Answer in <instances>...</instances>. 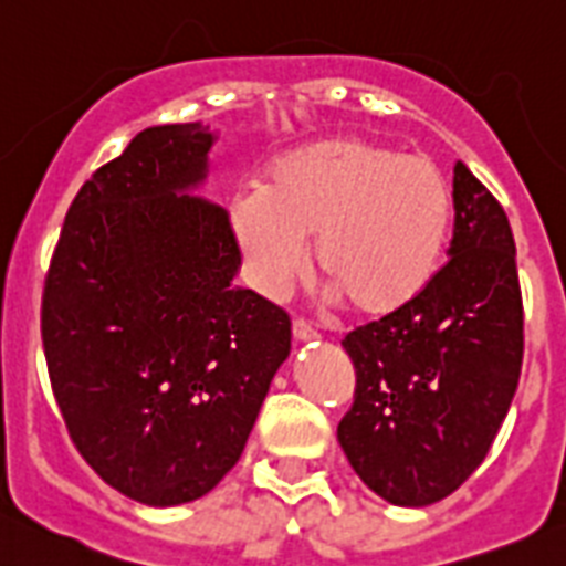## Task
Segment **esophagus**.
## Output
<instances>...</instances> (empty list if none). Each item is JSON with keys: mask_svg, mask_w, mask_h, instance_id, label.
<instances>
[{"mask_svg": "<svg viewBox=\"0 0 566 566\" xmlns=\"http://www.w3.org/2000/svg\"><path fill=\"white\" fill-rule=\"evenodd\" d=\"M293 337L298 343H310V340H315V337H318V332L313 329V326L307 324V321H301V318H295L293 321Z\"/></svg>", "mask_w": 566, "mask_h": 566, "instance_id": "34e87169", "label": "esophagus"}]
</instances>
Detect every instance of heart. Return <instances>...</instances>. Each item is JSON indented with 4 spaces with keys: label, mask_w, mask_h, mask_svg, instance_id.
Returning a JSON list of instances; mask_svg holds the SVG:
<instances>
[{
    "label": "heart",
    "mask_w": 566,
    "mask_h": 566,
    "mask_svg": "<svg viewBox=\"0 0 566 566\" xmlns=\"http://www.w3.org/2000/svg\"><path fill=\"white\" fill-rule=\"evenodd\" d=\"M231 237L248 279L284 298L313 262L332 293L363 318L402 313L441 265L452 189L421 153L363 136H332L268 167L259 192L231 203Z\"/></svg>",
    "instance_id": "heart-1"
}]
</instances>
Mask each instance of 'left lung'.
<instances>
[{
	"label": "left lung",
	"mask_w": 566,
	"mask_h": 566,
	"mask_svg": "<svg viewBox=\"0 0 566 566\" xmlns=\"http://www.w3.org/2000/svg\"><path fill=\"white\" fill-rule=\"evenodd\" d=\"M450 262L402 313L343 337L355 402L337 441L394 505H432L483 463L522 371L516 245L497 198L455 164Z\"/></svg>",
	"instance_id": "obj_1"
}]
</instances>
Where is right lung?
I'll return each instance as SVG.
<instances>
[{
	"mask_svg": "<svg viewBox=\"0 0 566 566\" xmlns=\"http://www.w3.org/2000/svg\"><path fill=\"white\" fill-rule=\"evenodd\" d=\"M214 134L156 125L81 187L41 298L55 402L88 467L125 497L181 505L240 461L290 318L234 284L229 211L187 195Z\"/></svg>",
	"mask_w": 566,
	"mask_h": 566,
	"instance_id": "add662e5",
	"label": "right lung"
}]
</instances>
